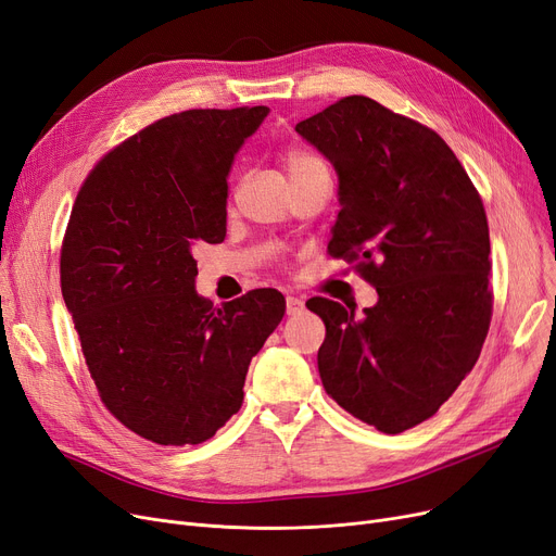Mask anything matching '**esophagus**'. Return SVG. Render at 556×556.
Returning <instances> with one entry per match:
<instances>
[{
    "mask_svg": "<svg viewBox=\"0 0 556 556\" xmlns=\"http://www.w3.org/2000/svg\"><path fill=\"white\" fill-rule=\"evenodd\" d=\"M304 312V300L295 298V295H289L286 298V314L289 316H298Z\"/></svg>",
    "mask_w": 556,
    "mask_h": 556,
    "instance_id": "34e87169",
    "label": "esophagus"
}]
</instances>
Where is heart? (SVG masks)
Here are the masks:
<instances>
[{
  "instance_id": "b5f03b06",
  "label": "heart",
  "mask_w": 556,
  "mask_h": 556,
  "mask_svg": "<svg viewBox=\"0 0 556 556\" xmlns=\"http://www.w3.org/2000/svg\"><path fill=\"white\" fill-rule=\"evenodd\" d=\"M283 164H286V172H289L291 178L323 167V162L316 155L306 153V151H300V149H291L289 153H286L283 155Z\"/></svg>"
}]
</instances>
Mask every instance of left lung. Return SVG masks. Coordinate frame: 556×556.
<instances>
[{
    "label": "left lung",
    "instance_id": "1",
    "mask_svg": "<svg viewBox=\"0 0 556 556\" xmlns=\"http://www.w3.org/2000/svg\"><path fill=\"white\" fill-rule=\"evenodd\" d=\"M332 164L341 211L327 244L357 261L378 302L312 298L325 323V392L382 433L433 417L475 368L488 334L490 236L479 192L446 141L366 96L300 121Z\"/></svg>",
    "mask_w": 556,
    "mask_h": 556
}]
</instances>
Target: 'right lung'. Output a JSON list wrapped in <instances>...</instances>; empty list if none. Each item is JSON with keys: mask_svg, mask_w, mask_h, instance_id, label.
I'll return each instance as SVG.
<instances>
[{"mask_svg": "<svg viewBox=\"0 0 556 556\" xmlns=\"http://www.w3.org/2000/svg\"><path fill=\"white\" fill-rule=\"evenodd\" d=\"M267 114L164 116L102 157L73 205L61 295L102 403L155 444L213 438L240 409L247 368L283 318L275 289L217 312L194 289V244L224 240L226 178Z\"/></svg>", "mask_w": 556, "mask_h": 556, "instance_id": "right-lung-1", "label": "right lung"}]
</instances>
